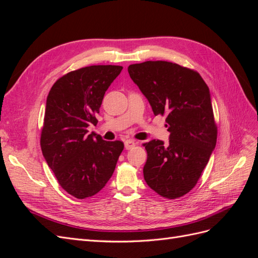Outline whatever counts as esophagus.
I'll use <instances>...</instances> for the list:
<instances>
[{"mask_svg": "<svg viewBox=\"0 0 258 258\" xmlns=\"http://www.w3.org/2000/svg\"><path fill=\"white\" fill-rule=\"evenodd\" d=\"M136 142L135 141H132V140H126V141H124V148H126V150H131L132 147L134 146H136Z\"/></svg>", "mask_w": 258, "mask_h": 258, "instance_id": "obj_1", "label": "esophagus"}]
</instances>
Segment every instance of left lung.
I'll use <instances>...</instances> for the list:
<instances>
[{"label": "left lung", "instance_id": "8db88e82", "mask_svg": "<svg viewBox=\"0 0 258 258\" xmlns=\"http://www.w3.org/2000/svg\"><path fill=\"white\" fill-rule=\"evenodd\" d=\"M131 80L155 115H167L169 143H145L146 184L160 196L175 199L197 184L214 151L217 128L208 85L199 73L168 61L130 64Z\"/></svg>", "mask_w": 258, "mask_h": 258}]
</instances>
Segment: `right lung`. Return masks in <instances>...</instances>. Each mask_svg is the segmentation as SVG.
Segmentation results:
<instances>
[{"label":"right lung","instance_id":"right-lung-1","mask_svg":"<svg viewBox=\"0 0 258 258\" xmlns=\"http://www.w3.org/2000/svg\"><path fill=\"white\" fill-rule=\"evenodd\" d=\"M120 66H90L72 71L53 84L47 100L41 147L60 186L75 198L91 197L113 175L123 150L121 141H104L87 128L105 91L121 72Z\"/></svg>","mask_w":258,"mask_h":258}]
</instances>
